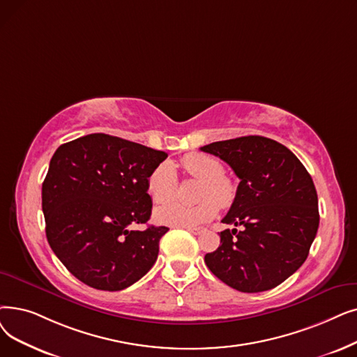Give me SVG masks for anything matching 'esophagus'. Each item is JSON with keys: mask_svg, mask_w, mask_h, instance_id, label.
<instances>
[{"mask_svg": "<svg viewBox=\"0 0 357 357\" xmlns=\"http://www.w3.org/2000/svg\"><path fill=\"white\" fill-rule=\"evenodd\" d=\"M187 230L191 231L192 235H201V234H203V231H204L203 229H187Z\"/></svg>", "mask_w": 357, "mask_h": 357, "instance_id": "34e87169", "label": "esophagus"}]
</instances>
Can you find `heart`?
<instances>
[{"label":"heart","instance_id":"b5f03b06","mask_svg":"<svg viewBox=\"0 0 357 357\" xmlns=\"http://www.w3.org/2000/svg\"><path fill=\"white\" fill-rule=\"evenodd\" d=\"M182 166L190 176L201 181L197 206H185L172 201L178 190V175L172 162L165 160L153 169L147 179V191L154 203H166L154 210V222L165 226L192 229L207 223L217 214V206L227 208L236 198V187L223 176V165L203 153H191L182 159Z\"/></svg>","mask_w":357,"mask_h":357}]
</instances>
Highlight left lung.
Masks as SVG:
<instances>
[{
	"label": "left lung",
	"instance_id": "left-lung-1",
	"mask_svg": "<svg viewBox=\"0 0 357 357\" xmlns=\"http://www.w3.org/2000/svg\"><path fill=\"white\" fill-rule=\"evenodd\" d=\"M226 162L241 179L222 220L243 226L220 231V246L206 254L210 271L245 293L270 290L307 258L319 225L318 195L305 166L283 144L261 135L201 147Z\"/></svg>",
	"mask_w": 357,
	"mask_h": 357
}]
</instances>
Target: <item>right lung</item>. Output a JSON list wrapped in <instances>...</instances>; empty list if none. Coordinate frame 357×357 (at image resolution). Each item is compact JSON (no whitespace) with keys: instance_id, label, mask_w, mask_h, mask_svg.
<instances>
[{"instance_id":"add662e5","label":"right lung","mask_w":357,"mask_h":357,"mask_svg":"<svg viewBox=\"0 0 357 357\" xmlns=\"http://www.w3.org/2000/svg\"><path fill=\"white\" fill-rule=\"evenodd\" d=\"M165 151L107 134L59 146L42 183L46 238L84 284L116 291L153 267L166 226L130 230L151 215L147 179Z\"/></svg>"}]
</instances>
